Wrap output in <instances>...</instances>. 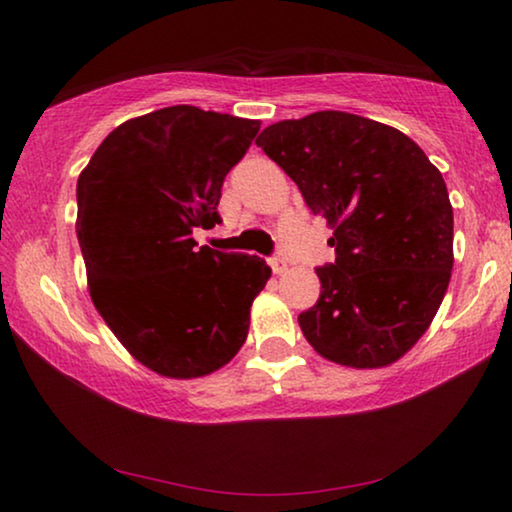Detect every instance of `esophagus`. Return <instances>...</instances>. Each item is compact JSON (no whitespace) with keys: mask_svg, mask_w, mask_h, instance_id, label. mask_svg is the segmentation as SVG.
I'll return each mask as SVG.
<instances>
[{"mask_svg":"<svg viewBox=\"0 0 512 512\" xmlns=\"http://www.w3.org/2000/svg\"><path fill=\"white\" fill-rule=\"evenodd\" d=\"M270 268H272V272H275V275H282V272H286V261L284 258H270Z\"/></svg>","mask_w":512,"mask_h":512,"instance_id":"34e87169","label":"esophagus"}]
</instances>
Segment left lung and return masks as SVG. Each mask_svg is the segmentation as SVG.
<instances>
[{
	"mask_svg": "<svg viewBox=\"0 0 512 512\" xmlns=\"http://www.w3.org/2000/svg\"><path fill=\"white\" fill-rule=\"evenodd\" d=\"M256 144L333 228L321 296L298 314L328 361L382 368L422 338L452 275V205L443 174L401 130L347 111L268 125Z\"/></svg>",
	"mask_w": 512,
	"mask_h": 512,
	"instance_id": "8db88e82",
	"label": "left lung"
}]
</instances>
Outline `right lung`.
Here are the masks:
<instances>
[{
    "instance_id": "add662e5",
    "label": "right lung",
    "mask_w": 512,
    "mask_h": 512,
    "mask_svg": "<svg viewBox=\"0 0 512 512\" xmlns=\"http://www.w3.org/2000/svg\"><path fill=\"white\" fill-rule=\"evenodd\" d=\"M258 121L191 104L130 118L97 146L76 184V235L90 298L121 345L153 373L191 380L240 352L263 258L198 247L221 223L226 174Z\"/></svg>"
}]
</instances>
